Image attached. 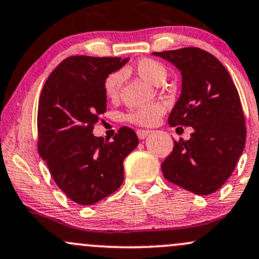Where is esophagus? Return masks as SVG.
I'll return each mask as SVG.
<instances>
[{
    "mask_svg": "<svg viewBox=\"0 0 259 259\" xmlns=\"http://www.w3.org/2000/svg\"><path fill=\"white\" fill-rule=\"evenodd\" d=\"M149 130H143V129H139L138 132H137V134H138V138L139 139H141V140H143V139H145L146 137H148L149 135Z\"/></svg>",
    "mask_w": 259,
    "mask_h": 259,
    "instance_id": "34e87169",
    "label": "esophagus"
}]
</instances>
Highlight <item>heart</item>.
Here are the masks:
<instances>
[{
  "mask_svg": "<svg viewBox=\"0 0 259 259\" xmlns=\"http://www.w3.org/2000/svg\"><path fill=\"white\" fill-rule=\"evenodd\" d=\"M135 70L144 80L149 83L157 84L162 83L165 80L166 68L160 62L155 59L144 58L139 61L135 65ZM122 83V73L114 72L110 75H108L104 81V93L108 99H116L120 92V87ZM165 113V105L161 103H152V104L145 105L137 109H133L127 114V120L134 122L141 126H150L159 120Z\"/></svg>",
  "mask_w": 259,
  "mask_h": 259,
  "instance_id": "1",
  "label": "heart"
}]
</instances>
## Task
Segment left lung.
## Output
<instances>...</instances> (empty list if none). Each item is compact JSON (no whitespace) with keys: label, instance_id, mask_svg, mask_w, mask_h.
Returning a JSON list of instances; mask_svg holds the SVG:
<instances>
[{"label":"left lung","instance_id":"1","mask_svg":"<svg viewBox=\"0 0 259 259\" xmlns=\"http://www.w3.org/2000/svg\"><path fill=\"white\" fill-rule=\"evenodd\" d=\"M181 72L182 88L170 126H192L161 164L164 178L196 195H209L232 175L246 144V121L235 83L223 64L196 47L154 52Z\"/></svg>","mask_w":259,"mask_h":259}]
</instances>
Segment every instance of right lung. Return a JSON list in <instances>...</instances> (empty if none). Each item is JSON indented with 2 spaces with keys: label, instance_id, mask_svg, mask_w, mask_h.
<instances>
[{
  "label": "right lung",
  "instance_id": "add662e5",
  "mask_svg": "<svg viewBox=\"0 0 259 259\" xmlns=\"http://www.w3.org/2000/svg\"><path fill=\"white\" fill-rule=\"evenodd\" d=\"M129 58L73 56L51 73L38 104V152L57 186L79 205H93L120 187L122 161L139 144L119 129L111 143L93 135L107 110L104 81Z\"/></svg>",
  "mask_w": 259,
  "mask_h": 259
}]
</instances>
